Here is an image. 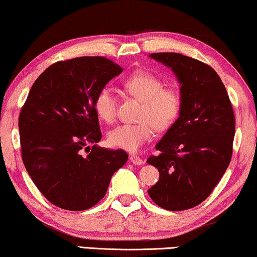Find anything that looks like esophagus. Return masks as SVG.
Here are the masks:
<instances>
[{
    "label": "esophagus",
    "instance_id": "esophagus-1",
    "mask_svg": "<svg viewBox=\"0 0 257 257\" xmlns=\"http://www.w3.org/2000/svg\"><path fill=\"white\" fill-rule=\"evenodd\" d=\"M130 162H132L134 165H142V164H144V162H143V159L142 158H140L139 156H135V155H133V156H130Z\"/></svg>",
    "mask_w": 257,
    "mask_h": 257
}]
</instances>
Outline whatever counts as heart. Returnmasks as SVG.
<instances>
[{
	"label": "heart",
	"instance_id": "b5f03b06",
	"mask_svg": "<svg viewBox=\"0 0 257 257\" xmlns=\"http://www.w3.org/2000/svg\"><path fill=\"white\" fill-rule=\"evenodd\" d=\"M124 90L142 101L139 123L120 124L110 130L107 141L112 147L136 152L152 136L153 128L165 130L177 120L182 107V97L174 87H166L159 76L150 71H135L123 82ZM93 108L98 117L112 123L116 117L115 94L102 87L95 94Z\"/></svg>",
	"mask_w": 257,
	"mask_h": 257
}]
</instances>
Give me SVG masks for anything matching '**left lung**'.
I'll list each match as a JSON object with an SVG mask.
<instances>
[{"label":"left lung","mask_w":257,"mask_h":257,"mask_svg":"<svg viewBox=\"0 0 257 257\" xmlns=\"http://www.w3.org/2000/svg\"><path fill=\"white\" fill-rule=\"evenodd\" d=\"M170 67L181 84L178 120L156 145L158 156L148 163L159 180L148 190L160 208L182 211L212 193L229 165L235 118L225 85L208 64L179 53H152Z\"/></svg>","instance_id":"1"}]
</instances>
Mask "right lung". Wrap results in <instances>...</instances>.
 I'll return each mask as SVG.
<instances>
[{
    "mask_svg": "<svg viewBox=\"0 0 257 257\" xmlns=\"http://www.w3.org/2000/svg\"><path fill=\"white\" fill-rule=\"evenodd\" d=\"M122 70L102 56L59 61L36 79L22 107L23 163L41 194L61 209L92 208L127 163L125 151L97 145L101 132L93 108L97 92Z\"/></svg>",
    "mask_w": 257,
    "mask_h": 257,
    "instance_id": "1",
    "label": "right lung"
}]
</instances>
